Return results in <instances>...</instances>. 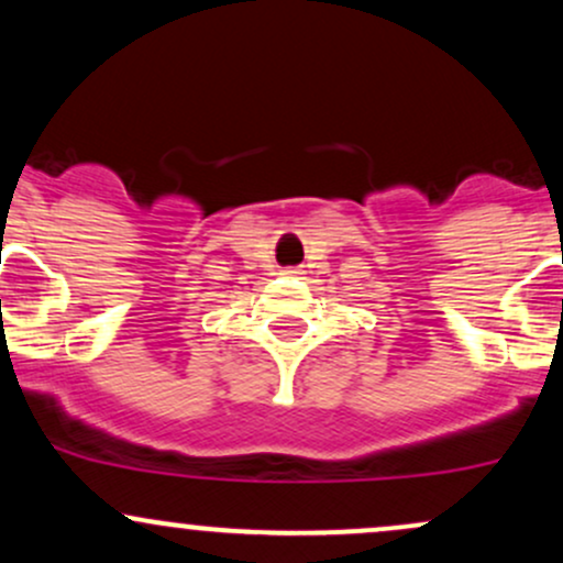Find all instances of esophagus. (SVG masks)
<instances>
[{
  "label": "esophagus",
  "mask_w": 563,
  "mask_h": 563,
  "mask_svg": "<svg viewBox=\"0 0 563 563\" xmlns=\"http://www.w3.org/2000/svg\"><path fill=\"white\" fill-rule=\"evenodd\" d=\"M283 275H286V277H299L301 269L299 267H286V269H283Z\"/></svg>",
  "instance_id": "1"
}]
</instances>
